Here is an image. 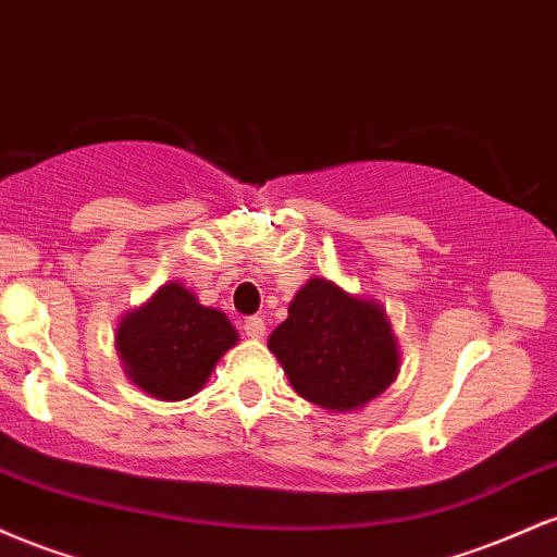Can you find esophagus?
<instances>
[{"mask_svg": "<svg viewBox=\"0 0 557 557\" xmlns=\"http://www.w3.org/2000/svg\"><path fill=\"white\" fill-rule=\"evenodd\" d=\"M243 330H246V335L251 337V341H261V337L267 335V324L261 317H251L246 319V324H243Z\"/></svg>", "mask_w": 557, "mask_h": 557, "instance_id": "esophagus-1", "label": "esophagus"}]
</instances>
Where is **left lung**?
Returning <instances> with one entry per match:
<instances>
[{
    "label": "left lung",
    "instance_id": "left-lung-1",
    "mask_svg": "<svg viewBox=\"0 0 557 557\" xmlns=\"http://www.w3.org/2000/svg\"><path fill=\"white\" fill-rule=\"evenodd\" d=\"M267 345L300 398L330 413L361 411L400 372L398 337L380 300L317 274L293 296Z\"/></svg>",
    "mask_w": 557,
    "mask_h": 557
}]
</instances>
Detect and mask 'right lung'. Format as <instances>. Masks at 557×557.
<instances>
[{"mask_svg": "<svg viewBox=\"0 0 557 557\" xmlns=\"http://www.w3.org/2000/svg\"><path fill=\"white\" fill-rule=\"evenodd\" d=\"M238 343L225 311L203 306L177 280L120 319L114 348L127 380L157 400H185Z\"/></svg>", "mask_w": 557, "mask_h": 557, "instance_id": "obj_1", "label": "right lung"}]
</instances>
